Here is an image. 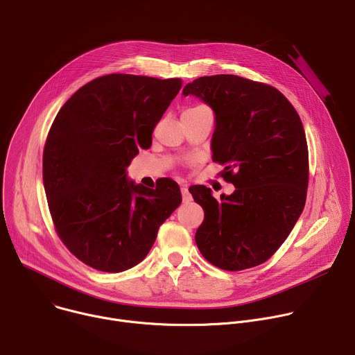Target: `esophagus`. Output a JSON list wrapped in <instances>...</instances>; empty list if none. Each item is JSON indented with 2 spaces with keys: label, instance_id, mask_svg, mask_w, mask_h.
<instances>
[{
  "label": "esophagus",
  "instance_id": "obj_1",
  "mask_svg": "<svg viewBox=\"0 0 355 355\" xmlns=\"http://www.w3.org/2000/svg\"><path fill=\"white\" fill-rule=\"evenodd\" d=\"M181 195H182V200L184 202H191L192 200V195L189 193L187 187H181Z\"/></svg>",
  "mask_w": 355,
  "mask_h": 355
}]
</instances>
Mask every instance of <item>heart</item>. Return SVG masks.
<instances>
[{
  "label": "heart",
  "mask_w": 355,
  "mask_h": 355,
  "mask_svg": "<svg viewBox=\"0 0 355 355\" xmlns=\"http://www.w3.org/2000/svg\"><path fill=\"white\" fill-rule=\"evenodd\" d=\"M196 108H204V107H195V108H191V110H196Z\"/></svg>",
  "instance_id": "b5f03b06"
}]
</instances>
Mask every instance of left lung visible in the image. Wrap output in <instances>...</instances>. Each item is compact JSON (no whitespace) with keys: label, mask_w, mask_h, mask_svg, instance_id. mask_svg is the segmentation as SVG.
Returning <instances> with one entry per match:
<instances>
[{"label":"left lung","mask_w":355,"mask_h":355,"mask_svg":"<svg viewBox=\"0 0 355 355\" xmlns=\"http://www.w3.org/2000/svg\"><path fill=\"white\" fill-rule=\"evenodd\" d=\"M182 95L214 111L212 159L236 187L220 200L205 185L189 188L205 212L195 233L200 254L227 271L263 264L305 208L309 156L300 118L277 88L232 74L196 78Z\"/></svg>","instance_id":"obj_1"}]
</instances>
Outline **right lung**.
I'll return each mask as SVG.
<instances>
[{
	"mask_svg": "<svg viewBox=\"0 0 355 355\" xmlns=\"http://www.w3.org/2000/svg\"><path fill=\"white\" fill-rule=\"evenodd\" d=\"M180 78L108 74L77 89L43 151V184L59 237L84 264L121 272L139 264L181 192L166 178L150 189L128 178L139 148L181 89Z\"/></svg>",
	"mask_w": 355,
	"mask_h": 355,
	"instance_id": "obj_1",
	"label": "right lung"
}]
</instances>
